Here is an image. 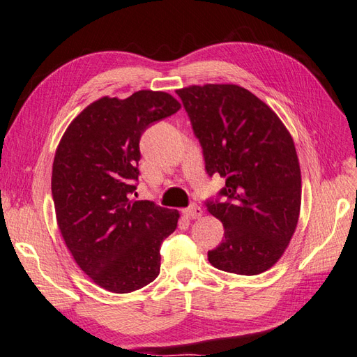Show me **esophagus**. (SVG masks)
<instances>
[{
	"instance_id": "34e87169",
	"label": "esophagus",
	"mask_w": 357,
	"mask_h": 357,
	"mask_svg": "<svg viewBox=\"0 0 357 357\" xmlns=\"http://www.w3.org/2000/svg\"><path fill=\"white\" fill-rule=\"evenodd\" d=\"M182 214H184V217H187V218H199L204 214V211H202V208L197 205H190L188 208L182 209Z\"/></svg>"
}]
</instances>
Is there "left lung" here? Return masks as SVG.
Instances as JSON below:
<instances>
[{"mask_svg":"<svg viewBox=\"0 0 357 357\" xmlns=\"http://www.w3.org/2000/svg\"><path fill=\"white\" fill-rule=\"evenodd\" d=\"M176 93L202 146L206 173L226 179L218 197L206 200L225 227L208 261L243 276L267 271L288 248L300 214L301 175L291 134L244 87L190 86Z\"/></svg>","mask_w":357,"mask_h":357,"instance_id":"left-lung-1","label":"left lung"}]
</instances>
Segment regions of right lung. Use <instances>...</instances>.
Wrapping results in <instances>:
<instances>
[{
  "instance_id": "add662e5",
  "label": "right lung",
  "mask_w": 357,
  "mask_h": 357,
  "mask_svg": "<svg viewBox=\"0 0 357 357\" xmlns=\"http://www.w3.org/2000/svg\"><path fill=\"white\" fill-rule=\"evenodd\" d=\"M179 108L166 91L104 96L59 143L51 179L59 229L78 267L107 291L125 294L160 274L161 243L176 229L179 213L130 196L140 175L142 134Z\"/></svg>"
}]
</instances>
